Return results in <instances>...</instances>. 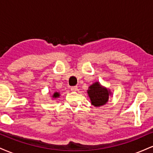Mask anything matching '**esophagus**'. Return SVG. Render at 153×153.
Returning <instances> with one entry per match:
<instances>
[{
  "mask_svg": "<svg viewBox=\"0 0 153 153\" xmlns=\"http://www.w3.org/2000/svg\"><path fill=\"white\" fill-rule=\"evenodd\" d=\"M78 90V87L77 86H72L71 88V91H76Z\"/></svg>",
  "mask_w": 153,
  "mask_h": 153,
  "instance_id": "1",
  "label": "esophagus"
}]
</instances>
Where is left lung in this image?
<instances>
[{
  "label": "left lung",
  "instance_id": "left-lung-1",
  "mask_svg": "<svg viewBox=\"0 0 153 153\" xmlns=\"http://www.w3.org/2000/svg\"><path fill=\"white\" fill-rule=\"evenodd\" d=\"M91 104L94 106H101L108 102V97L111 95L110 90L103 87L99 82H94L90 85L87 91Z\"/></svg>",
  "mask_w": 153,
  "mask_h": 153
}]
</instances>
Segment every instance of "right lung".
Masks as SVG:
<instances>
[{
    "label": "right lung",
    "mask_w": 153,
    "mask_h": 153,
    "mask_svg": "<svg viewBox=\"0 0 153 153\" xmlns=\"http://www.w3.org/2000/svg\"><path fill=\"white\" fill-rule=\"evenodd\" d=\"M59 96V94L58 92H54L53 95H52V98H54V99H56V98H58Z\"/></svg>",
    "instance_id": "right-lung-1"
}]
</instances>
